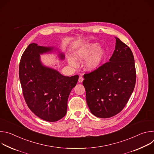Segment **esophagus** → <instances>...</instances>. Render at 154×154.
Returning a JSON list of instances; mask_svg holds the SVG:
<instances>
[{"instance_id":"obj_1","label":"esophagus","mask_w":154,"mask_h":154,"mask_svg":"<svg viewBox=\"0 0 154 154\" xmlns=\"http://www.w3.org/2000/svg\"><path fill=\"white\" fill-rule=\"evenodd\" d=\"M83 78L82 76H80L79 78V82L82 83L83 82Z\"/></svg>"}]
</instances>
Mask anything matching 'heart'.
<instances>
[{
	"mask_svg": "<svg viewBox=\"0 0 154 154\" xmlns=\"http://www.w3.org/2000/svg\"><path fill=\"white\" fill-rule=\"evenodd\" d=\"M99 43L92 42L85 45L78 49L73 54L72 57H68V62L72 67H77L75 60H83L87 58L84 64L85 69L92 72L97 70L103 64L106 54L102 48H99Z\"/></svg>",
	"mask_w": 154,
	"mask_h": 154,
	"instance_id": "obj_1",
	"label": "heart"
}]
</instances>
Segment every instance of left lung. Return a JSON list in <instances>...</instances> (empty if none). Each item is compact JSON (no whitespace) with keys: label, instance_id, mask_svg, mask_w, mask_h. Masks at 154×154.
<instances>
[{"label":"left lung","instance_id":"obj_1","mask_svg":"<svg viewBox=\"0 0 154 154\" xmlns=\"http://www.w3.org/2000/svg\"><path fill=\"white\" fill-rule=\"evenodd\" d=\"M114 52L94 72L83 75L86 100L93 115L108 118L119 113L132 94L136 83L134 57L118 38Z\"/></svg>","mask_w":154,"mask_h":154}]
</instances>
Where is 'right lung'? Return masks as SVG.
I'll return each instance as SVG.
<instances>
[{"instance_id": "1", "label": "right lung", "mask_w": 154, "mask_h": 154, "mask_svg": "<svg viewBox=\"0 0 154 154\" xmlns=\"http://www.w3.org/2000/svg\"><path fill=\"white\" fill-rule=\"evenodd\" d=\"M47 54H56L60 60L64 59L58 48L30 44L21 57L19 76L30 110L43 120L55 122L66 114L68 99L79 75L64 76L57 69L44 64L40 55Z\"/></svg>"}]
</instances>
